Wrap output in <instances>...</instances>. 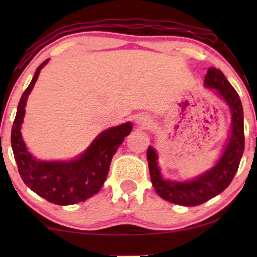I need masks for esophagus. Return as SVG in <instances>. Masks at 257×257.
Here are the masks:
<instances>
[{
    "label": "esophagus",
    "mask_w": 257,
    "mask_h": 257,
    "mask_svg": "<svg viewBox=\"0 0 257 257\" xmlns=\"http://www.w3.org/2000/svg\"><path fill=\"white\" fill-rule=\"evenodd\" d=\"M136 122H137V125L139 126V127L147 128L151 124V119L149 117H139V118H137Z\"/></svg>",
    "instance_id": "1"
}]
</instances>
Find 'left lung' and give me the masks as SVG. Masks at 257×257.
Segmentation results:
<instances>
[{
	"label": "left lung",
	"instance_id": "left-lung-1",
	"mask_svg": "<svg viewBox=\"0 0 257 257\" xmlns=\"http://www.w3.org/2000/svg\"><path fill=\"white\" fill-rule=\"evenodd\" d=\"M205 86L215 90L231 110V133L222 156L215 166L191 181L165 180L158 167V154L152 146L147 149V161L151 181L157 194L166 201L192 207L208 201L230 185L244 151L243 107L240 97L222 71L209 68L205 77Z\"/></svg>",
	"mask_w": 257,
	"mask_h": 257
}]
</instances>
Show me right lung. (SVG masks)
<instances>
[{"label": "right lung", "instance_id": "obj_1", "mask_svg": "<svg viewBox=\"0 0 257 257\" xmlns=\"http://www.w3.org/2000/svg\"><path fill=\"white\" fill-rule=\"evenodd\" d=\"M44 61L36 69L29 86L21 97L12 128V149L17 170L24 184L47 201L59 206L75 205L97 194L106 180L110 165L118 147L132 130L131 122L105 130L89 149L70 161H42L31 156L22 139L21 125L27 99L36 83Z\"/></svg>", "mask_w": 257, "mask_h": 257}]
</instances>
